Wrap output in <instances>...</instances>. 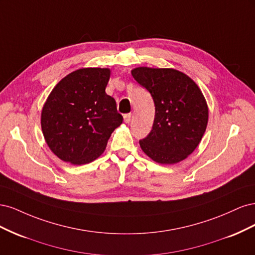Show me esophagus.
Wrapping results in <instances>:
<instances>
[{"label": "esophagus", "mask_w": 255, "mask_h": 255, "mask_svg": "<svg viewBox=\"0 0 255 255\" xmlns=\"http://www.w3.org/2000/svg\"><path fill=\"white\" fill-rule=\"evenodd\" d=\"M123 119H125V122H126V123H129V122H130V119H132V115H130V114H127V115H125V117H123Z\"/></svg>", "instance_id": "esophagus-1"}]
</instances>
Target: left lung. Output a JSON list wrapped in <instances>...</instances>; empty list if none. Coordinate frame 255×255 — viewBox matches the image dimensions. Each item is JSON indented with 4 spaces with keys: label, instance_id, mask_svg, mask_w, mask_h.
<instances>
[{
    "label": "left lung",
    "instance_id": "8db88e82",
    "mask_svg": "<svg viewBox=\"0 0 255 255\" xmlns=\"http://www.w3.org/2000/svg\"><path fill=\"white\" fill-rule=\"evenodd\" d=\"M130 72L155 104L151 132L139 141L141 150L158 164L180 163L196 150L207 127L208 107L201 89L172 68L137 67Z\"/></svg>",
    "mask_w": 255,
    "mask_h": 255
}]
</instances>
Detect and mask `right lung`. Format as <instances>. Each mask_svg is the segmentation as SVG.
<instances>
[{
	"label": "right lung",
	"mask_w": 255,
	"mask_h": 255,
	"mask_svg": "<svg viewBox=\"0 0 255 255\" xmlns=\"http://www.w3.org/2000/svg\"><path fill=\"white\" fill-rule=\"evenodd\" d=\"M109 68H82L54 87L41 111V129L50 150L72 165L88 164L104 152L123 121L106 95Z\"/></svg>",
	"instance_id": "obj_1"
}]
</instances>
